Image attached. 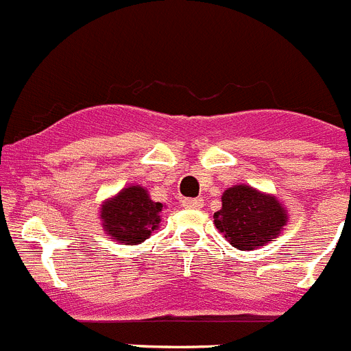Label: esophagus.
Masks as SVG:
<instances>
[{
    "mask_svg": "<svg viewBox=\"0 0 351 351\" xmlns=\"http://www.w3.org/2000/svg\"><path fill=\"white\" fill-rule=\"evenodd\" d=\"M182 207L184 208H202L204 207V200H202V198H184V200H182Z\"/></svg>",
    "mask_w": 351,
    "mask_h": 351,
    "instance_id": "1",
    "label": "esophagus"
}]
</instances>
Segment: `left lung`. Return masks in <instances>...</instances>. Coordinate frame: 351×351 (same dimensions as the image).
Returning <instances> with one entry per match:
<instances>
[{"mask_svg":"<svg viewBox=\"0 0 351 351\" xmlns=\"http://www.w3.org/2000/svg\"><path fill=\"white\" fill-rule=\"evenodd\" d=\"M223 208L214 214L215 228L240 250H252L271 242L287 223L278 200L245 184L233 186L223 195Z\"/></svg>","mask_w":351,"mask_h":351,"instance_id":"obj_1","label":"left lung"}]
</instances>
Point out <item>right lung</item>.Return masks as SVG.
<instances>
[{
    "mask_svg": "<svg viewBox=\"0 0 351 351\" xmlns=\"http://www.w3.org/2000/svg\"><path fill=\"white\" fill-rule=\"evenodd\" d=\"M163 205L153 202L141 186H130L102 205L101 219L111 239L123 245L144 242L160 223Z\"/></svg>",
    "mask_w": 351,
    "mask_h": 351,
    "instance_id": "obj_1",
    "label": "right lung"
}]
</instances>
